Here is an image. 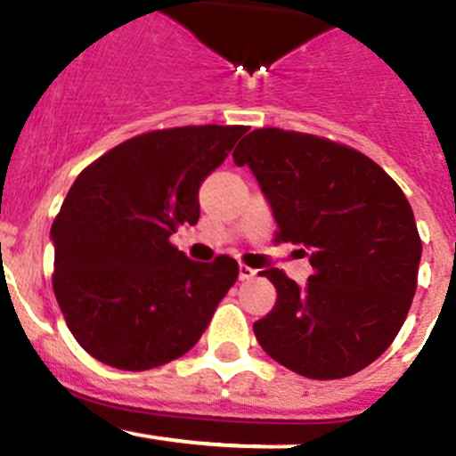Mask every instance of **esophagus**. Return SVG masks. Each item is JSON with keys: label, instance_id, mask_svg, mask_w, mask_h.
Segmentation results:
<instances>
[{"label": "esophagus", "instance_id": "34e87169", "mask_svg": "<svg viewBox=\"0 0 456 456\" xmlns=\"http://www.w3.org/2000/svg\"><path fill=\"white\" fill-rule=\"evenodd\" d=\"M256 274V270H252V267H248V265H239V281H248V279H252V276Z\"/></svg>", "mask_w": 456, "mask_h": 456}]
</instances>
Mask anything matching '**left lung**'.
<instances>
[{
  "instance_id": "1",
  "label": "left lung",
  "mask_w": 456,
  "mask_h": 456,
  "mask_svg": "<svg viewBox=\"0 0 456 456\" xmlns=\"http://www.w3.org/2000/svg\"><path fill=\"white\" fill-rule=\"evenodd\" d=\"M261 186L312 276L300 288L276 267L259 272L276 305L255 322L267 355L312 379L354 375L395 340L421 259L415 215L400 186L360 151L318 135L267 126L232 151Z\"/></svg>"
}]
</instances>
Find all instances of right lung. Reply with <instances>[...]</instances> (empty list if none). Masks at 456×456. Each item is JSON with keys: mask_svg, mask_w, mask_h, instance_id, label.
<instances>
[{"mask_svg": "<svg viewBox=\"0 0 456 456\" xmlns=\"http://www.w3.org/2000/svg\"><path fill=\"white\" fill-rule=\"evenodd\" d=\"M246 126H177L118 144L74 180L56 215L53 288L69 331L102 364L147 370L193 349L237 261L168 243L200 219V186Z\"/></svg>", "mask_w": 456, "mask_h": 456, "instance_id": "right-lung-1", "label": "right lung"}]
</instances>
